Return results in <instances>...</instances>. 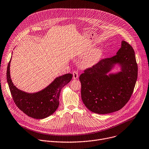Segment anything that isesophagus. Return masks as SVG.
I'll return each instance as SVG.
<instances>
[{
  "label": "esophagus",
  "mask_w": 149,
  "mask_h": 149,
  "mask_svg": "<svg viewBox=\"0 0 149 149\" xmlns=\"http://www.w3.org/2000/svg\"><path fill=\"white\" fill-rule=\"evenodd\" d=\"M78 76H79L78 73L76 71H74L73 72V79H77Z\"/></svg>",
  "instance_id": "34e87169"
}]
</instances>
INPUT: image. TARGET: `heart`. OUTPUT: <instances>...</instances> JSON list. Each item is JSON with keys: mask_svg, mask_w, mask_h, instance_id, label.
Returning a JSON list of instances; mask_svg holds the SVG:
<instances>
[{"mask_svg": "<svg viewBox=\"0 0 149 149\" xmlns=\"http://www.w3.org/2000/svg\"><path fill=\"white\" fill-rule=\"evenodd\" d=\"M91 51V49L89 48L85 49L84 51L81 52V56H85L89 54ZM102 54V52L101 49H96L95 52L88 54L81 62V67L83 68H90L95 65L99 60H100Z\"/></svg>", "mask_w": 149, "mask_h": 149, "instance_id": "heart-1", "label": "heart"}]
</instances>
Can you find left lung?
I'll list each match as a JSON object with an SVG mask.
<instances>
[{"instance_id":"8db88e82","label":"left lung","mask_w":149,"mask_h":149,"mask_svg":"<svg viewBox=\"0 0 149 149\" xmlns=\"http://www.w3.org/2000/svg\"><path fill=\"white\" fill-rule=\"evenodd\" d=\"M117 63L121 66L122 71L108 75ZM137 75L134 49L123 41L117 55L101 60L80 74L81 100L94 113L106 114L119 111L130 99Z\"/></svg>"}]
</instances>
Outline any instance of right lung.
<instances>
[{
    "label": "right lung",
    "mask_w": 149,
    "mask_h": 149,
    "mask_svg": "<svg viewBox=\"0 0 149 149\" xmlns=\"http://www.w3.org/2000/svg\"><path fill=\"white\" fill-rule=\"evenodd\" d=\"M7 68V81L13 98L18 108L28 116L36 119H43L53 114L59 105L61 89L70 81L73 74H65L55 79L43 90L29 93L18 89L13 85L10 75V63Z\"/></svg>",
    "instance_id": "1"
}]
</instances>
